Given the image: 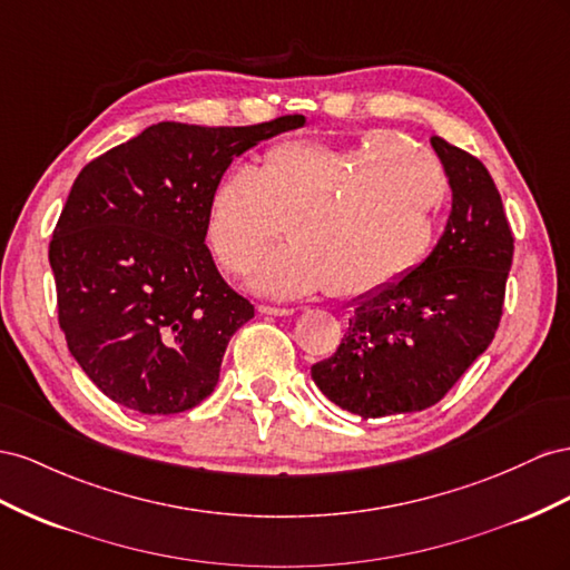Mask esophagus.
Masks as SVG:
<instances>
[{
    "label": "esophagus",
    "instance_id": "34e87169",
    "mask_svg": "<svg viewBox=\"0 0 570 570\" xmlns=\"http://www.w3.org/2000/svg\"><path fill=\"white\" fill-rule=\"evenodd\" d=\"M257 311H259V315H272V317L294 315V311H291V307H276V305H259Z\"/></svg>",
    "mask_w": 570,
    "mask_h": 570
}]
</instances>
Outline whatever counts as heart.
Instances as JSON below:
<instances>
[{"mask_svg":"<svg viewBox=\"0 0 570 570\" xmlns=\"http://www.w3.org/2000/svg\"><path fill=\"white\" fill-rule=\"evenodd\" d=\"M446 174L392 134L338 145L288 140L255 169L232 167L209 190L205 240L219 267L246 276L286 226L288 246L257 269L259 294L296 298L327 288L363 298L413 269L432 246Z\"/></svg>","mask_w":570,"mask_h":570,"instance_id":"heart-1","label":"heart"}]
</instances>
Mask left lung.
I'll use <instances>...</instances> for the list:
<instances>
[{
	"label": "left lung",
	"mask_w": 570,
	"mask_h": 570,
	"mask_svg": "<svg viewBox=\"0 0 570 570\" xmlns=\"http://www.w3.org/2000/svg\"><path fill=\"white\" fill-rule=\"evenodd\" d=\"M451 186L434 250L401 282L355 303L336 353L313 365L320 392L361 417L425 411L442 401L497 334L513 234L478 157L432 136Z\"/></svg>",
	"instance_id": "1"
}]
</instances>
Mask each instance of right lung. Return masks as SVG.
Wrapping results in <instances>:
<instances>
[{
	"mask_svg": "<svg viewBox=\"0 0 570 570\" xmlns=\"http://www.w3.org/2000/svg\"><path fill=\"white\" fill-rule=\"evenodd\" d=\"M303 124L159 121L80 169L50 240L57 313L114 403L174 415L215 392L226 344L255 307L205 246L209 190L234 157Z\"/></svg>",
	"mask_w": 570,
	"mask_h": 570,
	"instance_id": "right-lung-1",
	"label": "right lung"
}]
</instances>
